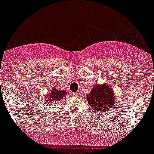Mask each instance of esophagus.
<instances>
[{
  "label": "esophagus",
  "mask_w": 154,
  "mask_h": 154,
  "mask_svg": "<svg viewBox=\"0 0 154 154\" xmlns=\"http://www.w3.org/2000/svg\"><path fill=\"white\" fill-rule=\"evenodd\" d=\"M73 95H74V97H77V96H78V95H79V93H77V92H76V93H74Z\"/></svg>",
  "instance_id": "esophagus-1"
}]
</instances>
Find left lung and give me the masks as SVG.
Listing matches in <instances>:
<instances>
[{
	"label": "left lung",
	"mask_w": 154,
	"mask_h": 154,
	"mask_svg": "<svg viewBox=\"0 0 154 154\" xmlns=\"http://www.w3.org/2000/svg\"><path fill=\"white\" fill-rule=\"evenodd\" d=\"M89 106L97 112H108L114 108L116 96L112 88L106 83L93 86L90 93L87 94Z\"/></svg>",
	"instance_id": "8db88e82"
}]
</instances>
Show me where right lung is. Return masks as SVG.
Returning <instances> with one entry per match:
<instances>
[{
	"label": "right lung",
	"mask_w": 154,
	"mask_h": 154,
	"mask_svg": "<svg viewBox=\"0 0 154 154\" xmlns=\"http://www.w3.org/2000/svg\"><path fill=\"white\" fill-rule=\"evenodd\" d=\"M67 94V92L66 90H59L53 87L44 97V101L45 104L48 103V105L52 106V104H55V103L60 101V100H62L63 97H65Z\"/></svg>",
	"instance_id": "add662e5"
}]
</instances>
